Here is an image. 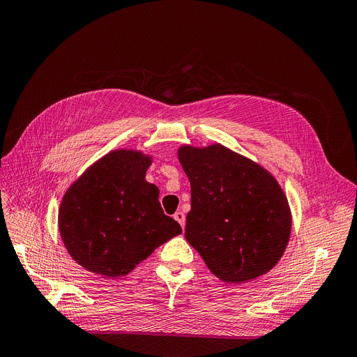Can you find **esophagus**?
<instances>
[{"mask_svg":"<svg viewBox=\"0 0 357 357\" xmlns=\"http://www.w3.org/2000/svg\"><path fill=\"white\" fill-rule=\"evenodd\" d=\"M174 219H176L178 223H180L181 228H185V223H186V219H185V213L177 211V213L174 214Z\"/></svg>","mask_w":357,"mask_h":357,"instance_id":"obj_1","label":"esophagus"}]
</instances>
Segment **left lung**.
Here are the masks:
<instances>
[{
	"label": "left lung",
	"mask_w": 357,
	"mask_h": 357,
	"mask_svg": "<svg viewBox=\"0 0 357 357\" xmlns=\"http://www.w3.org/2000/svg\"><path fill=\"white\" fill-rule=\"evenodd\" d=\"M177 155L190 181L185 236L210 271L234 284L271 271L291 232L287 197L275 177L219 143L183 144Z\"/></svg>",
	"instance_id": "left-lung-1"
}]
</instances>
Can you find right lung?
Here are the masks:
<instances>
[{"instance_id":"obj_1","label":"right lung","mask_w":357,"mask_h":357,"mask_svg":"<svg viewBox=\"0 0 357 357\" xmlns=\"http://www.w3.org/2000/svg\"><path fill=\"white\" fill-rule=\"evenodd\" d=\"M152 160L142 150H112L62 197L61 238L84 269L107 278L126 275L181 234L180 225L164 214L158 186L146 180Z\"/></svg>"}]
</instances>
